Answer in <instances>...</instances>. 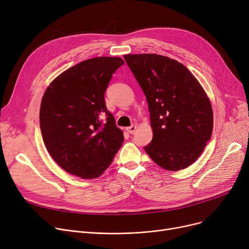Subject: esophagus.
<instances>
[{"label":"esophagus","instance_id":"34e87169","mask_svg":"<svg viewBox=\"0 0 249 249\" xmlns=\"http://www.w3.org/2000/svg\"><path fill=\"white\" fill-rule=\"evenodd\" d=\"M136 125H132V126H130V127H127L126 128V131L127 132H129L130 134H133V133H135V131H136Z\"/></svg>","mask_w":249,"mask_h":249}]
</instances>
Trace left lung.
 Masks as SVG:
<instances>
[{
    "mask_svg": "<svg viewBox=\"0 0 249 249\" xmlns=\"http://www.w3.org/2000/svg\"><path fill=\"white\" fill-rule=\"evenodd\" d=\"M144 93L153 137L144 147L167 171H180L199 159L213 131V111L204 89L184 64L159 54H126Z\"/></svg>",
    "mask_w": 249,
    "mask_h": 249,
    "instance_id": "left-lung-1",
    "label": "left lung"
}]
</instances>
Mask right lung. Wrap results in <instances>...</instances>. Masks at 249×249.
I'll list each match as a JSON object with an SVG mask.
<instances>
[{
  "instance_id": "obj_1",
  "label": "right lung",
  "mask_w": 249,
  "mask_h": 249,
  "mask_svg": "<svg viewBox=\"0 0 249 249\" xmlns=\"http://www.w3.org/2000/svg\"><path fill=\"white\" fill-rule=\"evenodd\" d=\"M120 57L101 56L77 63L46 89L40 107V129L46 149L65 172L82 178L100 177L124 141L122 130L105 103ZM106 115L103 124L101 117Z\"/></svg>"
}]
</instances>
